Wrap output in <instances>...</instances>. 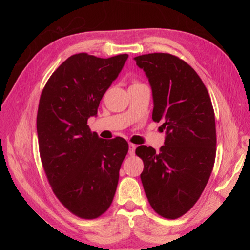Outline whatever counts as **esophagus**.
Wrapping results in <instances>:
<instances>
[{
	"label": "esophagus",
	"mask_w": 250,
	"mask_h": 250,
	"mask_svg": "<svg viewBox=\"0 0 250 250\" xmlns=\"http://www.w3.org/2000/svg\"><path fill=\"white\" fill-rule=\"evenodd\" d=\"M135 149H136V145H134V144H132V143H130V144H129V153H130L131 156L134 155Z\"/></svg>",
	"instance_id": "1"
}]
</instances>
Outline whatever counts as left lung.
Instances as JSON below:
<instances>
[{
    "mask_svg": "<svg viewBox=\"0 0 250 250\" xmlns=\"http://www.w3.org/2000/svg\"><path fill=\"white\" fill-rule=\"evenodd\" d=\"M151 87L153 121H161L166 141L156 152L141 145V174L149 204L164 218L176 219L199 200L216 157L215 114L207 89L196 72L169 54L135 57Z\"/></svg>",
    "mask_w": 250,
    "mask_h": 250,
    "instance_id": "left-lung-1",
    "label": "left lung"
}]
</instances>
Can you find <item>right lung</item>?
<instances>
[{
    "mask_svg": "<svg viewBox=\"0 0 250 250\" xmlns=\"http://www.w3.org/2000/svg\"><path fill=\"white\" fill-rule=\"evenodd\" d=\"M128 57L71 56L41 94L36 129L44 171L57 198L81 218H98L108 209L128 153L122 137L100 139L87 125Z\"/></svg>",
    "mask_w": 250,
    "mask_h": 250,
    "instance_id": "right-lung-1",
    "label": "right lung"
}]
</instances>
